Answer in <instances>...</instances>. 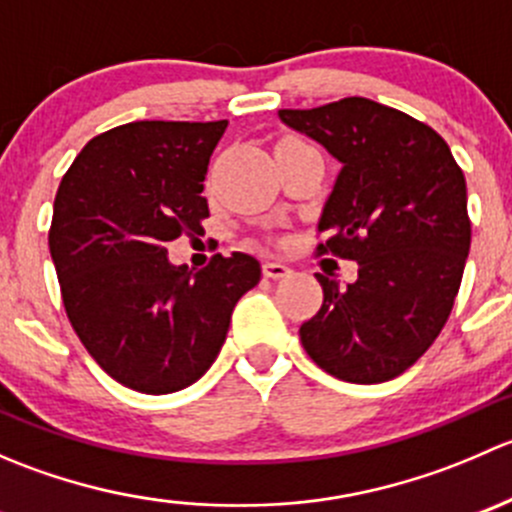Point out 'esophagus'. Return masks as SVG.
<instances>
[{
  "label": "esophagus",
  "instance_id": "1",
  "mask_svg": "<svg viewBox=\"0 0 512 512\" xmlns=\"http://www.w3.org/2000/svg\"><path fill=\"white\" fill-rule=\"evenodd\" d=\"M262 272H265V277H270V280H280V277H287L292 270H289L285 262L267 260L265 265H262Z\"/></svg>",
  "mask_w": 512,
  "mask_h": 512
}]
</instances>
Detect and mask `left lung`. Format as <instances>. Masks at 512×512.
I'll list each match as a JSON object with an SVG mask.
<instances>
[{
  "instance_id": "left-lung-1",
  "label": "left lung",
  "mask_w": 512,
  "mask_h": 512,
  "mask_svg": "<svg viewBox=\"0 0 512 512\" xmlns=\"http://www.w3.org/2000/svg\"><path fill=\"white\" fill-rule=\"evenodd\" d=\"M280 121L342 163L317 250L359 265L347 287L317 275L324 302L299 327L304 352L342 381L394 379L441 334L461 287L471 250L463 170L431 126L369 98L282 108Z\"/></svg>"
}]
</instances>
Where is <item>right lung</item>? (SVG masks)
Returning a JSON list of instances; mask_svg holds the SVG:
<instances>
[{
  "mask_svg": "<svg viewBox=\"0 0 512 512\" xmlns=\"http://www.w3.org/2000/svg\"><path fill=\"white\" fill-rule=\"evenodd\" d=\"M227 121H133L91 138L61 178L49 250L66 314L118 384L173 394L220 354L237 299L260 282L245 252L200 272L165 242L208 218L203 180Z\"/></svg>",
  "mask_w": 512,
  "mask_h": 512,
  "instance_id": "1",
  "label": "right lung"
}]
</instances>
